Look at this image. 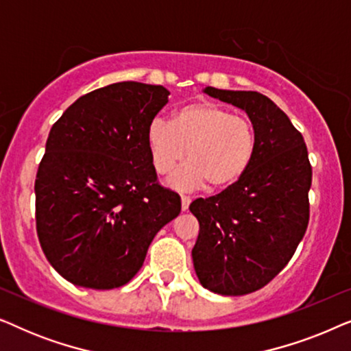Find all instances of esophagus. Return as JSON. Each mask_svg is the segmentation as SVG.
Listing matches in <instances>:
<instances>
[{
	"instance_id": "obj_1",
	"label": "esophagus",
	"mask_w": 351,
	"mask_h": 351,
	"mask_svg": "<svg viewBox=\"0 0 351 351\" xmlns=\"http://www.w3.org/2000/svg\"><path fill=\"white\" fill-rule=\"evenodd\" d=\"M190 203H191V198H190V196L182 195V210H186V209H189Z\"/></svg>"
}]
</instances>
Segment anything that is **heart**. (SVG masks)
Segmentation results:
<instances>
[{
	"label": "heart",
	"mask_w": 351,
	"mask_h": 351,
	"mask_svg": "<svg viewBox=\"0 0 351 351\" xmlns=\"http://www.w3.org/2000/svg\"><path fill=\"white\" fill-rule=\"evenodd\" d=\"M145 138L158 174H167L185 155L189 158L169 179L180 190L198 189L206 182L213 190L230 189L251 167L257 148L251 119L214 102L184 105L171 123L153 119Z\"/></svg>",
	"instance_id": "1"
}]
</instances>
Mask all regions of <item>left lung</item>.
I'll use <instances>...</instances> for the list:
<instances>
[{
	"label": "left lung",
	"mask_w": 351,
	"mask_h": 351,
	"mask_svg": "<svg viewBox=\"0 0 351 351\" xmlns=\"http://www.w3.org/2000/svg\"><path fill=\"white\" fill-rule=\"evenodd\" d=\"M204 93L247 113L256 126L257 148L238 184L190 204L199 222L191 257L206 289L244 295L268 285L304 238L311 165L302 134L267 95L210 86Z\"/></svg>",
	"instance_id": "obj_1"
}]
</instances>
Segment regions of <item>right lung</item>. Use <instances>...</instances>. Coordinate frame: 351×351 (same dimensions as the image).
<instances>
[{
  "mask_svg": "<svg viewBox=\"0 0 351 351\" xmlns=\"http://www.w3.org/2000/svg\"><path fill=\"white\" fill-rule=\"evenodd\" d=\"M167 95L162 86L108 84L81 95L51 128L35 180L36 232L66 281L124 286L180 214V196L158 184L145 138Z\"/></svg>",
  "mask_w": 351,
  "mask_h": 351,
  "instance_id": "1",
  "label": "right lung"
}]
</instances>
